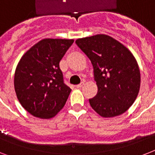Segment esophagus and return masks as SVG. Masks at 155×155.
<instances>
[{"instance_id": "1", "label": "esophagus", "mask_w": 155, "mask_h": 155, "mask_svg": "<svg viewBox=\"0 0 155 155\" xmlns=\"http://www.w3.org/2000/svg\"><path fill=\"white\" fill-rule=\"evenodd\" d=\"M84 82H81L80 84L76 85V87H78V88H80V87H82L83 86H84Z\"/></svg>"}]
</instances>
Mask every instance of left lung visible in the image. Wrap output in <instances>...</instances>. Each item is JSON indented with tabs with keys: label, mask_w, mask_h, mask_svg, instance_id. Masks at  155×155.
<instances>
[{
	"label": "left lung",
	"mask_w": 155,
	"mask_h": 155,
	"mask_svg": "<svg viewBox=\"0 0 155 155\" xmlns=\"http://www.w3.org/2000/svg\"><path fill=\"white\" fill-rule=\"evenodd\" d=\"M75 43L91 61L98 92L90 105L103 117H113L130 108L139 92L140 70L132 53L105 35L79 38Z\"/></svg>",
	"instance_id": "1"
}]
</instances>
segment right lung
I'll use <instances>...</instances> for the list:
<instances>
[{
	"label": "right lung",
	"instance_id": "1",
	"mask_svg": "<svg viewBox=\"0 0 155 155\" xmlns=\"http://www.w3.org/2000/svg\"><path fill=\"white\" fill-rule=\"evenodd\" d=\"M73 42V39L45 38L19 61L14 88L21 106L31 115L49 119L63 108L71 89L64 84L59 62Z\"/></svg>",
	"mask_w": 155,
	"mask_h": 155
}]
</instances>
